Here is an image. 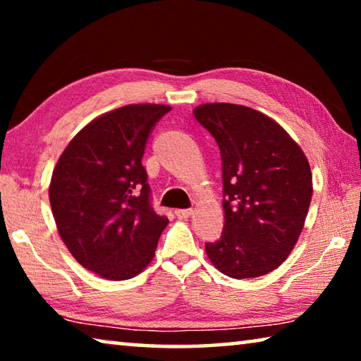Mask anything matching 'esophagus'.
I'll return each instance as SVG.
<instances>
[{"mask_svg": "<svg viewBox=\"0 0 361 361\" xmlns=\"http://www.w3.org/2000/svg\"><path fill=\"white\" fill-rule=\"evenodd\" d=\"M192 209H181V210H175V215L178 216L180 219H186L192 215Z\"/></svg>", "mask_w": 361, "mask_h": 361, "instance_id": "34e87169", "label": "esophagus"}]
</instances>
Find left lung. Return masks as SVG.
Listing matches in <instances>:
<instances>
[{
	"label": "left lung",
	"mask_w": 361,
	"mask_h": 361,
	"mask_svg": "<svg viewBox=\"0 0 361 361\" xmlns=\"http://www.w3.org/2000/svg\"><path fill=\"white\" fill-rule=\"evenodd\" d=\"M194 116L216 140L223 167L224 228L205 252L224 276H264L288 258L302 231L312 199L307 159L253 108L205 103Z\"/></svg>",
	"instance_id": "1"
}]
</instances>
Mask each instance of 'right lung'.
<instances>
[{
	"label": "right lung",
	"instance_id": "obj_1",
	"mask_svg": "<svg viewBox=\"0 0 361 361\" xmlns=\"http://www.w3.org/2000/svg\"><path fill=\"white\" fill-rule=\"evenodd\" d=\"M167 105H127L94 119L60 156L49 186L54 219L79 264L108 280L149 264L169 224L151 205L145 146Z\"/></svg>",
	"mask_w": 361,
	"mask_h": 361
}]
</instances>
